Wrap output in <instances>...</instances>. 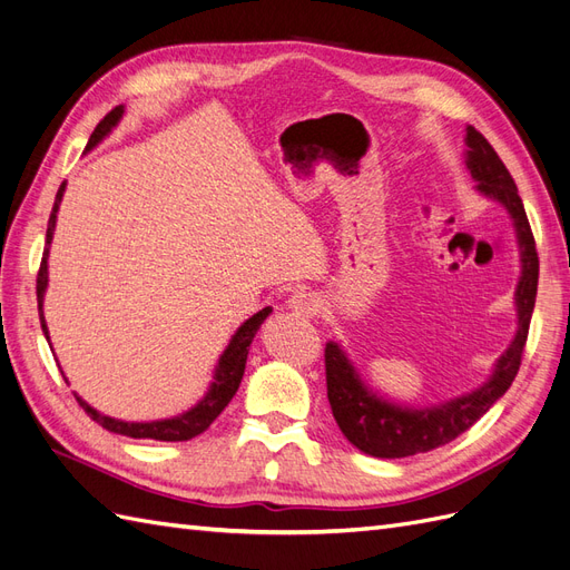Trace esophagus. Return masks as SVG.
Instances as JSON below:
<instances>
[{
    "instance_id": "34e87169",
    "label": "esophagus",
    "mask_w": 570,
    "mask_h": 570,
    "mask_svg": "<svg viewBox=\"0 0 570 570\" xmlns=\"http://www.w3.org/2000/svg\"><path fill=\"white\" fill-rule=\"evenodd\" d=\"M287 308H292V312L299 314V316L314 318L321 312V299H318L316 292L299 289V292H292V295H289Z\"/></svg>"
}]
</instances>
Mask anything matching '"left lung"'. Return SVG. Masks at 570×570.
I'll use <instances>...</instances> for the list:
<instances>
[{
    "label": "left lung",
    "instance_id": "8db88e82",
    "mask_svg": "<svg viewBox=\"0 0 570 570\" xmlns=\"http://www.w3.org/2000/svg\"><path fill=\"white\" fill-rule=\"evenodd\" d=\"M469 145V159L465 166L471 168V176L478 180V189L497 202H502L515 226L521 245L523 273L519 287H515V306H519V331H515L509 350L499 356L497 368L490 381L480 390L463 394L459 400L438 404L430 409H406L390 404L381 396H375L366 385L361 383L358 373L350 364V358L337 347L335 342L325 344V383H327V402H331L333 416L356 450L381 459H402L419 452L438 450V446L452 442L465 433L482 413H485L499 396H502L515 373L521 368L523 350L528 342L530 318L538 297V278H540V258L534 249V237L523 209L509 168L499 159L494 147L469 126L465 132Z\"/></svg>",
    "mask_w": 570,
    "mask_h": 570
}]
</instances>
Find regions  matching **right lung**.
Wrapping results in <instances>:
<instances>
[{
  "label": "right lung",
  "mask_w": 570,
  "mask_h": 570,
  "mask_svg": "<svg viewBox=\"0 0 570 570\" xmlns=\"http://www.w3.org/2000/svg\"><path fill=\"white\" fill-rule=\"evenodd\" d=\"M120 116H124V107H114L105 118H101L97 128H95V132L90 135V142L85 149H92L101 140V137L109 135V130L118 124ZM63 187H66V183H61L57 199H55V206H51L49 223H47V239H45L47 247L42 252V262H40V271H38V308H40L42 333H45L47 340H49V333H47L45 314H42V297H45V289H47V256H49L51 235H55V226H57V212H59V202L63 197ZM268 314H271V306L262 308V312L254 314L249 321H245L243 325L237 327V333L233 335L226 352H223L220 358H218L216 375H214V383H212L209 392H206V396L195 409L185 411L183 416L166 419V421H151V423H126V421H116V419L105 416V413L95 411L88 402H82L78 394H76V400L92 421H97L101 428L111 430V433H116V435H128V438H135V440H161V442L193 440V438L202 435L204 430L218 419V413L226 409L228 402L233 400V394L239 387V381H243L249 344H252V340L258 331V325L266 321Z\"/></svg>",
  "instance_id": "obj_1"
}]
</instances>
